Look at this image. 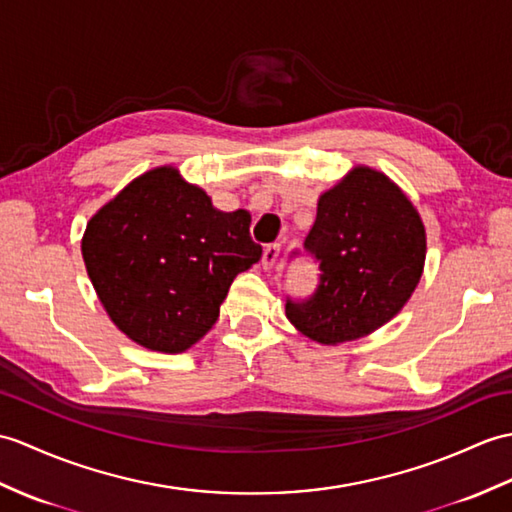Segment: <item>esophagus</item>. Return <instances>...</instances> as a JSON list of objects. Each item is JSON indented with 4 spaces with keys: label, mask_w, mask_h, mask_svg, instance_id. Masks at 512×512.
<instances>
[{
    "label": "esophagus",
    "mask_w": 512,
    "mask_h": 512,
    "mask_svg": "<svg viewBox=\"0 0 512 512\" xmlns=\"http://www.w3.org/2000/svg\"><path fill=\"white\" fill-rule=\"evenodd\" d=\"M279 251H281V244H268L264 248V255H261V266H264L266 270H270L272 266H275V261L279 257Z\"/></svg>",
    "instance_id": "34e87169"
}]
</instances>
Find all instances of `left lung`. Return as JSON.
<instances>
[{"mask_svg": "<svg viewBox=\"0 0 512 512\" xmlns=\"http://www.w3.org/2000/svg\"><path fill=\"white\" fill-rule=\"evenodd\" d=\"M303 251L318 264V285L307 299L288 296L285 314L307 338L338 344L371 334L406 305L423 272L425 229L388 176L355 168L320 196Z\"/></svg>", "mask_w": 512, "mask_h": 512, "instance_id": "8db88e82", "label": "left lung"}]
</instances>
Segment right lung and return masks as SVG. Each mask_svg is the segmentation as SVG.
I'll return each mask as SVG.
<instances>
[{"label":"right lung","mask_w":512,"mask_h":512,"mask_svg":"<svg viewBox=\"0 0 512 512\" xmlns=\"http://www.w3.org/2000/svg\"><path fill=\"white\" fill-rule=\"evenodd\" d=\"M251 216L213 209L174 168L135 178L95 213L82 257L104 310L152 351L181 353L216 323L233 279L257 264Z\"/></svg>","instance_id":"1"}]
</instances>
